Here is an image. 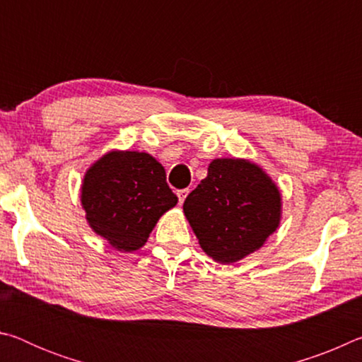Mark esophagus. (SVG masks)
I'll use <instances>...</instances> for the list:
<instances>
[{
  "label": "esophagus",
  "instance_id": "1",
  "mask_svg": "<svg viewBox=\"0 0 362 362\" xmlns=\"http://www.w3.org/2000/svg\"><path fill=\"white\" fill-rule=\"evenodd\" d=\"M189 189L188 188H182V189H177V196H179V203L183 204V201H185V198L188 196Z\"/></svg>",
  "mask_w": 362,
  "mask_h": 362
}]
</instances>
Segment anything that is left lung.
I'll return each mask as SVG.
<instances>
[{
    "label": "left lung",
    "instance_id": "1",
    "mask_svg": "<svg viewBox=\"0 0 362 362\" xmlns=\"http://www.w3.org/2000/svg\"><path fill=\"white\" fill-rule=\"evenodd\" d=\"M183 212L199 246L218 263H233L260 249L281 220V194L247 159L218 158L187 196Z\"/></svg>",
    "mask_w": 362,
    "mask_h": 362
}]
</instances>
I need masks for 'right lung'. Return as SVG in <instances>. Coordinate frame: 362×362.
Here are the masks:
<instances>
[{"label": "right lung", "instance_id": "add662e5", "mask_svg": "<svg viewBox=\"0 0 362 362\" xmlns=\"http://www.w3.org/2000/svg\"><path fill=\"white\" fill-rule=\"evenodd\" d=\"M177 201L166 170L140 151L103 155L88 169L81 187L89 226L122 252L142 247L159 217Z\"/></svg>", "mask_w": 362, "mask_h": 362}]
</instances>
